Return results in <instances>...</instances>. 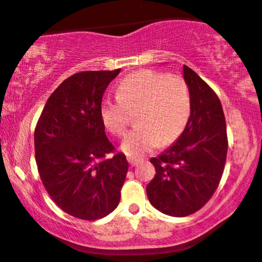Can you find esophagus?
I'll list each match as a JSON object with an SVG mask.
<instances>
[{"mask_svg": "<svg viewBox=\"0 0 262 262\" xmlns=\"http://www.w3.org/2000/svg\"><path fill=\"white\" fill-rule=\"evenodd\" d=\"M128 162H129V165L133 167V166H137V165L139 164V160L136 159V157H128Z\"/></svg>", "mask_w": 262, "mask_h": 262, "instance_id": "obj_1", "label": "esophagus"}]
</instances>
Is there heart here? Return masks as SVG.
<instances>
[{
	"instance_id": "b5f03b06",
	"label": "heart",
	"mask_w": 262,
	"mask_h": 262,
	"mask_svg": "<svg viewBox=\"0 0 262 262\" xmlns=\"http://www.w3.org/2000/svg\"><path fill=\"white\" fill-rule=\"evenodd\" d=\"M138 110V125L125 137L121 149L132 157L143 156L169 144L182 134L192 114V95L187 80L178 74L141 70L124 78L116 97L101 102L100 116L111 134L126 133L130 111Z\"/></svg>"
}]
</instances>
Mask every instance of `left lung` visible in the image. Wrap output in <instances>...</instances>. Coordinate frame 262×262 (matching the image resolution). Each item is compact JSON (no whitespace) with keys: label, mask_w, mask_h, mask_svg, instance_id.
Returning <instances> with one entry per match:
<instances>
[{"label":"left lung","mask_w":262,"mask_h":262,"mask_svg":"<svg viewBox=\"0 0 262 262\" xmlns=\"http://www.w3.org/2000/svg\"><path fill=\"white\" fill-rule=\"evenodd\" d=\"M183 74L192 95V114L178 141L151 159L156 174L147 185L152 206L178 217L199 211L209 202L222 179L228 151L219 97L187 65Z\"/></svg>","instance_id":"8db88e82"}]
</instances>
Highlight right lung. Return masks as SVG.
I'll return each instance as SVG.
<instances>
[{
	"label": "right lung",
	"instance_id": "right-lung-1",
	"mask_svg": "<svg viewBox=\"0 0 262 262\" xmlns=\"http://www.w3.org/2000/svg\"><path fill=\"white\" fill-rule=\"evenodd\" d=\"M119 73H75L53 91L35 125L40 180L53 202L78 219H101L120 201L129 165L100 116L103 93Z\"/></svg>",
	"mask_w": 262,
	"mask_h": 262
}]
</instances>
